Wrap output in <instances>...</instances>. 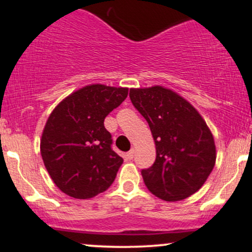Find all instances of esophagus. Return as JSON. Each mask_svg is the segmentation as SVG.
<instances>
[{"instance_id": "34e87169", "label": "esophagus", "mask_w": 252, "mask_h": 252, "mask_svg": "<svg viewBox=\"0 0 252 252\" xmlns=\"http://www.w3.org/2000/svg\"><path fill=\"white\" fill-rule=\"evenodd\" d=\"M134 156H135V149L131 148L128 153H126V158H128L129 160H132V158H134Z\"/></svg>"}]
</instances>
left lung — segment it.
Listing matches in <instances>:
<instances>
[{"label": "left lung", "mask_w": 252, "mask_h": 252, "mask_svg": "<svg viewBox=\"0 0 252 252\" xmlns=\"http://www.w3.org/2000/svg\"><path fill=\"white\" fill-rule=\"evenodd\" d=\"M130 99L149 124L156 160L143 169V181L164 201L194 194L216 164L212 132L198 110L173 90L154 85L130 89Z\"/></svg>", "instance_id": "8db88e82"}]
</instances>
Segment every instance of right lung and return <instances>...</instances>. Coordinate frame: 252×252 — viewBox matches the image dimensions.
<instances>
[{
	"mask_svg": "<svg viewBox=\"0 0 252 252\" xmlns=\"http://www.w3.org/2000/svg\"><path fill=\"white\" fill-rule=\"evenodd\" d=\"M128 91L91 84L63 98L51 112L40 153L52 180L65 194L94 198L114 182L123 158L111 149L104 120L126 99Z\"/></svg>",
	"mask_w": 252,
	"mask_h": 252,
	"instance_id": "add662e5",
	"label": "right lung"
}]
</instances>
